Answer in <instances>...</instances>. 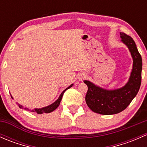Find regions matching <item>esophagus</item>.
Segmentation results:
<instances>
[{"instance_id":"1","label":"esophagus","mask_w":147,"mask_h":147,"mask_svg":"<svg viewBox=\"0 0 147 147\" xmlns=\"http://www.w3.org/2000/svg\"><path fill=\"white\" fill-rule=\"evenodd\" d=\"M86 78H87V75L85 73H81L78 76V78H79L80 80H84Z\"/></svg>"}]
</instances>
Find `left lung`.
I'll return each instance as SVG.
<instances>
[{
    "label": "left lung",
    "instance_id": "1",
    "mask_svg": "<svg viewBox=\"0 0 147 147\" xmlns=\"http://www.w3.org/2000/svg\"><path fill=\"white\" fill-rule=\"evenodd\" d=\"M121 42L129 48L133 59V67L129 79L124 87L115 90H105L88 80L85 101L92 111L104 115L119 113L129 106L136 97L142 82V60L132 38L120 32Z\"/></svg>",
    "mask_w": 147,
    "mask_h": 147
}]
</instances>
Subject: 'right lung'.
Masks as SVG:
<instances>
[{"label": "right lung", "mask_w": 147, "mask_h": 147, "mask_svg": "<svg viewBox=\"0 0 147 147\" xmlns=\"http://www.w3.org/2000/svg\"><path fill=\"white\" fill-rule=\"evenodd\" d=\"M72 85H73V84H71V85H69V87H67V88L65 89L64 91H63V92L61 93V94H60V97H58V99H57V100H56L55 102H53V104H51V105H48V106H47V107H45L39 108V109H32V110H31V112H36L37 114H43V113H50V112H53V111H54L55 109H57V108L58 107L59 105H60V102H61V100H62V98H63V94H64L65 92L66 91V90H67V89L70 88V87H72ZM11 97H12V99H13L12 96H11ZM18 106H19V107H20V108H23L22 105H18ZM24 109H26V110H29V109H28V108H24Z\"/></svg>", "instance_id": "1"}]
</instances>
